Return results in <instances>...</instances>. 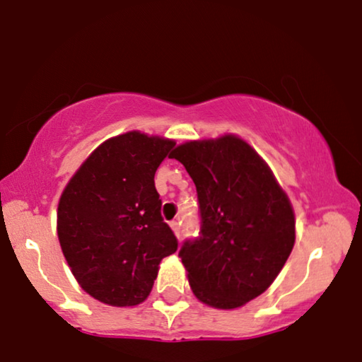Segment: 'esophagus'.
<instances>
[{"mask_svg": "<svg viewBox=\"0 0 362 362\" xmlns=\"http://www.w3.org/2000/svg\"><path fill=\"white\" fill-rule=\"evenodd\" d=\"M170 227H172L173 234H175L177 237H180V221H172Z\"/></svg>", "mask_w": 362, "mask_h": 362, "instance_id": "obj_1", "label": "esophagus"}]
</instances>
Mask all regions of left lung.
Here are the masks:
<instances>
[{"instance_id":"obj_1","label":"left lung","mask_w":362,"mask_h":362,"mask_svg":"<svg viewBox=\"0 0 362 362\" xmlns=\"http://www.w3.org/2000/svg\"><path fill=\"white\" fill-rule=\"evenodd\" d=\"M170 157L184 163L199 197L200 235L178 252L190 289L210 308H240L269 289L292 252L289 197L237 135L185 141Z\"/></svg>"}]
</instances>
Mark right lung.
<instances>
[{"label": "right lung", "instance_id": "obj_1", "mask_svg": "<svg viewBox=\"0 0 362 362\" xmlns=\"http://www.w3.org/2000/svg\"><path fill=\"white\" fill-rule=\"evenodd\" d=\"M175 141L127 132L103 141L70 178L57 230L73 276L100 303H144L163 257L177 250L163 222L155 172Z\"/></svg>", "mask_w": 362, "mask_h": 362}]
</instances>
